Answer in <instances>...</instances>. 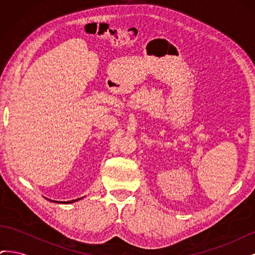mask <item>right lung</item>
I'll list each match as a JSON object with an SVG mask.
<instances>
[{"label": "right lung", "mask_w": 255, "mask_h": 255, "mask_svg": "<svg viewBox=\"0 0 255 255\" xmlns=\"http://www.w3.org/2000/svg\"><path fill=\"white\" fill-rule=\"evenodd\" d=\"M84 197H82V198H79V199H75V200H71V201H54V200H50V199H48V198H45V199H48V200H50V201H52V202H56V203H64V204H70V203H73V202H76V201H79V200H81V199H83Z\"/></svg>", "instance_id": "right-lung-1"}]
</instances>
